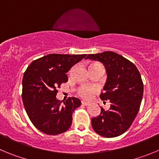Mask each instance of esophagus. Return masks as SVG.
Listing matches in <instances>:
<instances>
[{"label":"esophagus","instance_id":"1","mask_svg":"<svg viewBox=\"0 0 159 159\" xmlns=\"http://www.w3.org/2000/svg\"><path fill=\"white\" fill-rule=\"evenodd\" d=\"M89 104V102H87V101H81V104H82V105H88Z\"/></svg>","mask_w":159,"mask_h":159}]
</instances>
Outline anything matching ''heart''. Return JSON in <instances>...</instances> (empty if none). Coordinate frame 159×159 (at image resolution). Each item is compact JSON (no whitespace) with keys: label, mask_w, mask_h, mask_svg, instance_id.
I'll return each instance as SVG.
<instances>
[{"label":"heart","mask_w":159,"mask_h":159,"mask_svg":"<svg viewBox=\"0 0 159 159\" xmlns=\"http://www.w3.org/2000/svg\"><path fill=\"white\" fill-rule=\"evenodd\" d=\"M97 63H94L93 65H96ZM91 65V66H93ZM96 91L95 87L93 86H81L78 89V93L80 97H81L82 98H85V99H89L90 97H92L93 93Z\"/></svg>","instance_id":"heart-1"}]
</instances>
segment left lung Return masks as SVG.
Listing matches in <instances>:
<instances>
[{
  "label": "left lung",
  "mask_w": 159,
  "mask_h": 159,
  "mask_svg": "<svg viewBox=\"0 0 159 159\" xmlns=\"http://www.w3.org/2000/svg\"><path fill=\"white\" fill-rule=\"evenodd\" d=\"M86 59L102 62L107 73L104 93L100 97L110 101L109 109L92 118V127L101 136L112 138L125 132L135 120L143 94V84L137 67L112 51L88 55Z\"/></svg>",
  "instance_id": "8db88e82"
}]
</instances>
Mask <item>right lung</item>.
Wrapping results in <instances>:
<instances>
[{"mask_svg": "<svg viewBox=\"0 0 159 159\" xmlns=\"http://www.w3.org/2000/svg\"><path fill=\"white\" fill-rule=\"evenodd\" d=\"M85 57L50 54L33 61L24 72L23 103L30 120L42 132L55 135L70 128L73 111L81 101L69 97L62 104L56 98L57 88L68 81L66 73Z\"/></svg>", "mask_w": 159, "mask_h": 159, "instance_id": "1", "label": "right lung"}]
</instances>
